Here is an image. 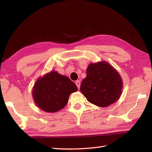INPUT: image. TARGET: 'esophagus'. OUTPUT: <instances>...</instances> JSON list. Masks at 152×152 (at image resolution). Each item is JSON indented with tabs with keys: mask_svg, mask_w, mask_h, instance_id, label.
<instances>
[{
	"mask_svg": "<svg viewBox=\"0 0 152 152\" xmlns=\"http://www.w3.org/2000/svg\"><path fill=\"white\" fill-rule=\"evenodd\" d=\"M76 85L77 86V88H78V89H79L80 88V80H77V81H76Z\"/></svg>",
	"mask_w": 152,
	"mask_h": 152,
	"instance_id": "esophagus-1",
	"label": "esophagus"
}]
</instances>
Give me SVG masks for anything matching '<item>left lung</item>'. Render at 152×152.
<instances>
[{"label": "left lung", "mask_w": 152, "mask_h": 152, "mask_svg": "<svg viewBox=\"0 0 152 152\" xmlns=\"http://www.w3.org/2000/svg\"><path fill=\"white\" fill-rule=\"evenodd\" d=\"M122 89L120 75L106 61L89 64L86 78L80 86V91L87 100L100 107H106L117 101Z\"/></svg>", "instance_id": "1"}]
</instances>
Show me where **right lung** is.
<instances>
[{
    "label": "right lung",
    "instance_id": "1",
    "mask_svg": "<svg viewBox=\"0 0 152 152\" xmlns=\"http://www.w3.org/2000/svg\"><path fill=\"white\" fill-rule=\"evenodd\" d=\"M77 90L75 83L68 77L51 71L35 82L33 97L36 104L42 110L56 112L66 106L70 93Z\"/></svg>",
    "mask_w": 152,
    "mask_h": 152
}]
</instances>
